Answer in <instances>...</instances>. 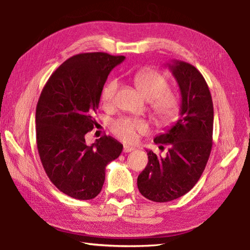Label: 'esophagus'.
I'll return each mask as SVG.
<instances>
[{
  "label": "esophagus",
  "instance_id": "obj_1",
  "mask_svg": "<svg viewBox=\"0 0 250 250\" xmlns=\"http://www.w3.org/2000/svg\"><path fill=\"white\" fill-rule=\"evenodd\" d=\"M134 149H135V148H134L133 146L125 145V146L124 147V152H130V151H133Z\"/></svg>",
  "mask_w": 250,
  "mask_h": 250
}]
</instances>
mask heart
Listing matches in <instances>:
<instances>
[{
    "mask_svg": "<svg viewBox=\"0 0 250 250\" xmlns=\"http://www.w3.org/2000/svg\"><path fill=\"white\" fill-rule=\"evenodd\" d=\"M136 89L145 100L149 101L153 119L161 126H167L177 119L180 110L178 95L169 90V81L161 72L146 68L135 74ZM119 83L115 79L105 84L101 92V100L105 106H111ZM148 125L144 120L121 118L111 124V131L121 141L132 143L141 133H145Z\"/></svg>",
    "mask_w": 250,
    "mask_h": 250,
    "instance_id": "heart-1",
    "label": "heart"
}]
</instances>
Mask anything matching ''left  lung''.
Returning a JSON list of instances; mask_svg holds the SVG:
<instances>
[{
	"label": "left lung",
	"mask_w": 250,
	"mask_h": 250,
	"mask_svg": "<svg viewBox=\"0 0 250 250\" xmlns=\"http://www.w3.org/2000/svg\"><path fill=\"white\" fill-rule=\"evenodd\" d=\"M178 83L182 103L179 119L156 144L167 145L166 157L146 150L148 163L139 177L137 187L146 199L168 202L183 196L198 183L213 145L214 107L208 86L202 74L187 62L167 63Z\"/></svg>",
	"instance_id": "8db88e82"
}]
</instances>
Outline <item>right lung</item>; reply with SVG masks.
Wrapping results in <instances>:
<instances>
[{
  "instance_id": "add662e5",
  "label": "right lung",
  "mask_w": 250,
  "mask_h": 250,
  "mask_svg": "<svg viewBox=\"0 0 250 250\" xmlns=\"http://www.w3.org/2000/svg\"><path fill=\"white\" fill-rule=\"evenodd\" d=\"M125 59L105 52L71 57L46 83L36 106V143L50 182L71 198L91 200L102 190L105 167L120 156L121 143L103 136L84 140L108 74Z\"/></svg>"
}]
</instances>
